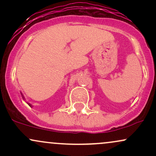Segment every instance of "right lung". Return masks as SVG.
Returning a JSON list of instances; mask_svg holds the SVG:
<instances>
[{"mask_svg":"<svg viewBox=\"0 0 156 156\" xmlns=\"http://www.w3.org/2000/svg\"><path fill=\"white\" fill-rule=\"evenodd\" d=\"M20 94H21V95H22V98H23V99L24 100V101H26V99H25V98H24V96H23V94H22V92H20ZM28 104V105H29V106H31V107H32V105L31 104H30L29 103H27Z\"/></svg>","mask_w":156,"mask_h":156,"instance_id":"right-lung-1","label":"right lung"}]
</instances>
